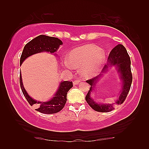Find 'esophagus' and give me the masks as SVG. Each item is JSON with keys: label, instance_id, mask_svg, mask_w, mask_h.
Returning a JSON list of instances; mask_svg holds the SVG:
<instances>
[{"label": "esophagus", "instance_id": "1", "mask_svg": "<svg viewBox=\"0 0 149 149\" xmlns=\"http://www.w3.org/2000/svg\"><path fill=\"white\" fill-rule=\"evenodd\" d=\"M79 83H80V81L79 80H75L74 82H73V84L76 85V84H78Z\"/></svg>", "mask_w": 149, "mask_h": 149}]
</instances>
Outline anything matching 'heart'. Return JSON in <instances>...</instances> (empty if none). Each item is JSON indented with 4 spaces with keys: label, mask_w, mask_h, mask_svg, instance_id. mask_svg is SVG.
Returning a JSON list of instances; mask_svg holds the SVG:
<instances>
[{
    "label": "heart",
    "mask_w": 149,
    "mask_h": 149,
    "mask_svg": "<svg viewBox=\"0 0 149 149\" xmlns=\"http://www.w3.org/2000/svg\"><path fill=\"white\" fill-rule=\"evenodd\" d=\"M104 59L105 52L102 49L89 44L72 50L69 54V61L65 59L63 63L68 69L81 68V75L86 78H90L99 72Z\"/></svg>",
    "instance_id": "obj_1"
}]
</instances>
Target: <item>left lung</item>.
I'll use <instances>...</instances> for the list:
<instances>
[{"label": "left lung", "instance_id": "left-lung-1", "mask_svg": "<svg viewBox=\"0 0 149 149\" xmlns=\"http://www.w3.org/2000/svg\"><path fill=\"white\" fill-rule=\"evenodd\" d=\"M112 66H115L116 67L117 72L119 73L120 79H121L122 83V89L120 91L119 97L115 102L116 104L118 105V104H121L124 102L129 91L130 90L132 81L130 57L128 54L127 50L123 45L118 44V45L114 47L109 53L108 59H107V64L104 66L101 74L97 75V77L86 81L91 87L85 99L91 108L96 111L102 113L109 112L115 109L114 108V106H115L114 104H99L94 101L90 95L100 77Z\"/></svg>", "mask_w": 149, "mask_h": 149}]
</instances>
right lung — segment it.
<instances>
[{
    "mask_svg": "<svg viewBox=\"0 0 149 149\" xmlns=\"http://www.w3.org/2000/svg\"><path fill=\"white\" fill-rule=\"evenodd\" d=\"M62 44L63 42L58 38L45 35H40L36 37L25 45L20 57V65L28 57L35 54L43 52L54 53ZM20 84L22 93L30 105H36V111L44 114H54L60 111L66 102V95L68 91L73 87L72 82L61 81L58 90L51 99L47 102H40L32 99L27 93L22 83L21 74L20 75Z\"/></svg>",
    "mask_w": 149,
    "mask_h": 149,
    "instance_id": "add662e5",
    "label": "right lung"
}]
</instances>
